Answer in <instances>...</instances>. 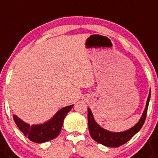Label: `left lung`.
<instances>
[{
	"instance_id": "obj_1",
	"label": "left lung",
	"mask_w": 158,
	"mask_h": 158,
	"mask_svg": "<svg viewBox=\"0 0 158 158\" xmlns=\"http://www.w3.org/2000/svg\"><path fill=\"white\" fill-rule=\"evenodd\" d=\"M150 98V92L149 94L148 98H147L144 112L139 122L135 126L131 128L130 129L122 132H111L102 129L101 126H98L96 123L95 120L93 117L90 109L88 108V126H89V132L91 137L96 142L103 144L106 147H118L127 143L135 133H137L140 130L142 126H143L146 118H147V109H148Z\"/></svg>"
}]
</instances>
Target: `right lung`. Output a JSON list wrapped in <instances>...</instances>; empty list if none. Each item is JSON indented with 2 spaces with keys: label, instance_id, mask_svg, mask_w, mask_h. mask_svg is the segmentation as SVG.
Wrapping results in <instances>:
<instances>
[{
  "label": "right lung",
  "instance_id": "obj_1",
  "mask_svg": "<svg viewBox=\"0 0 158 158\" xmlns=\"http://www.w3.org/2000/svg\"><path fill=\"white\" fill-rule=\"evenodd\" d=\"M72 107L73 105H70L61 108L51 120L43 125L30 126L16 115H13V119L18 128L29 140L37 143H42L54 139L59 135L62 128L64 117Z\"/></svg>",
  "mask_w": 158,
  "mask_h": 158
}]
</instances>
